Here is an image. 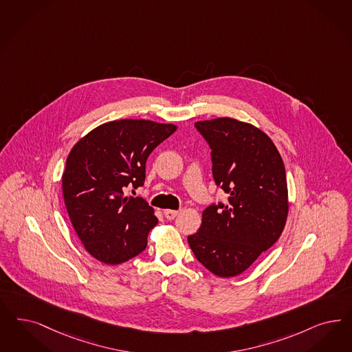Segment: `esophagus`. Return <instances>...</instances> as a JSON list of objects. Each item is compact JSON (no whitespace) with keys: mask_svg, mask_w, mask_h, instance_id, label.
Masks as SVG:
<instances>
[{"mask_svg":"<svg viewBox=\"0 0 352 352\" xmlns=\"http://www.w3.org/2000/svg\"><path fill=\"white\" fill-rule=\"evenodd\" d=\"M164 214L168 219H174L178 214V210H173V209H165L164 210Z\"/></svg>","mask_w":352,"mask_h":352,"instance_id":"1","label":"esophagus"}]
</instances>
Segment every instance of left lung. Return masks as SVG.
<instances>
[{"label": "left lung", "mask_w": 352, "mask_h": 352, "mask_svg": "<svg viewBox=\"0 0 352 352\" xmlns=\"http://www.w3.org/2000/svg\"><path fill=\"white\" fill-rule=\"evenodd\" d=\"M195 126L212 149L213 178L229 201L208 206L187 241L199 263L230 278L251 267L285 229V165L272 139L251 123L221 117Z\"/></svg>", "instance_id": "left-lung-1"}]
</instances>
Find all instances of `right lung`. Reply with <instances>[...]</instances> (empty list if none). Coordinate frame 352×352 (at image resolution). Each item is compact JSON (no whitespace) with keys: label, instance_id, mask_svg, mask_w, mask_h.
I'll use <instances>...</instances> for the list:
<instances>
[{"label":"right lung","instance_id":"obj_1","mask_svg":"<svg viewBox=\"0 0 352 352\" xmlns=\"http://www.w3.org/2000/svg\"><path fill=\"white\" fill-rule=\"evenodd\" d=\"M173 123L120 120L97 126L70 151L62 174L69 217L87 252L118 265L142 254L157 225L155 209L126 196L146 179V158L175 133Z\"/></svg>","mask_w":352,"mask_h":352}]
</instances>
